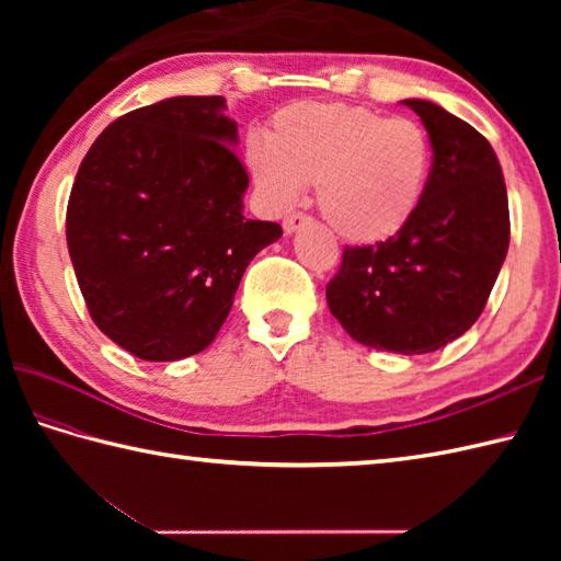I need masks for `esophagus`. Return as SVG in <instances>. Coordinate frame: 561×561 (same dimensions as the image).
I'll return each instance as SVG.
<instances>
[{"instance_id": "esophagus-1", "label": "esophagus", "mask_w": 561, "mask_h": 561, "mask_svg": "<svg viewBox=\"0 0 561 561\" xmlns=\"http://www.w3.org/2000/svg\"><path fill=\"white\" fill-rule=\"evenodd\" d=\"M308 221H311V217H308V214H289L287 219H284V233H294V231H299L301 226H306Z\"/></svg>"}]
</instances>
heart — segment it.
<instances>
[{
  "label": "heart",
  "mask_w": 561,
  "mask_h": 561,
  "mask_svg": "<svg viewBox=\"0 0 561 561\" xmlns=\"http://www.w3.org/2000/svg\"><path fill=\"white\" fill-rule=\"evenodd\" d=\"M245 163L272 209H289L318 183V207L342 238L378 243L420 209L434 151L408 117L342 103H296L274 115L270 141L248 139Z\"/></svg>",
  "instance_id": "obj_1"
}]
</instances>
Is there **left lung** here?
Here are the masks:
<instances>
[{"label":"left lung","mask_w":561,"mask_h":561,"mask_svg":"<svg viewBox=\"0 0 561 561\" xmlns=\"http://www.w3.org/2000/svg\"><path fill=\"white\" fill-rule=\"evenodd\" d=\"M402 103L422 117L434 149L426 195L388 241L344 248L325 296L356 342L426 354L458 340L484 311L508 250V197L478 129L432 101Z\"/></svg>","instance_id":"left-lung-1"}]
</instances>
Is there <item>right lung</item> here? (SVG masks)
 <instances>
[{
  "label": "right lung",
  "instance_id": "right-lung-1",
  "mask_svg": "<svg viewBox=\"0 0 561 561\" xmlns=\"http://www.w3.org/2000/svg\"><path fill=\"white\" fill-rule=\"evenodd\" d=\"M224 96H175L117 117L67 205L79 289L103 335L145 362L209 347L245 267L282 226L243 217L248 173Z\"/></svg>",
  "mask_w": 561,
  "mask_h": 561
}]
</instances>
